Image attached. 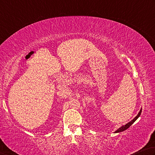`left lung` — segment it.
<instances>
[{"label":"left lung","mask_w":155,"mask_h":155,"mask_svg":"<svg viewBox=\"0 0 155 155\" xmlns=\"http://www.w3.org/2000/svg\"><path fill=\"white\" fill-rule=\"evenodd\" d=\"M141 113H142V109L140 110V112L138 113V114L135 116V117L133 119V120H131V121H130L129 123H128L127 124H126L125 125H123V126H122L121 127H120V128H119L118 130H116V131H115V133H119V132H122V131H124V130H126V129H127L129 128V127L131 125V124L134 123V122L137 120V119L140 117V114H141Z\"/></svg>","instance_id":"left-lung-1"}]
</instances>
